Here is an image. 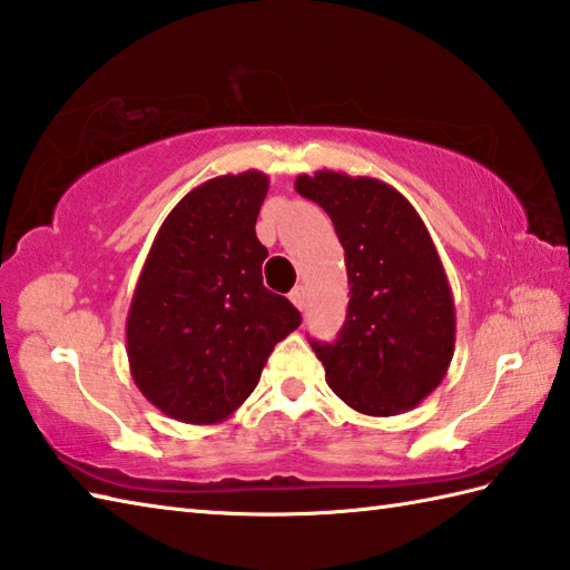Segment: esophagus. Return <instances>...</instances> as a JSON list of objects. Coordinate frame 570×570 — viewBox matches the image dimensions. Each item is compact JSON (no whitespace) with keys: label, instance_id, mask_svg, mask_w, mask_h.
<instances>
[{"label":"esophagus","instance_id":"esophagus-1","mask_svg":"<svg viewBox=\"0 0 570 570\" xmlns=\"http://www.w3.org/2000/svg\"><path fill=\"white\" fill-rule=\"evenodd\" d=\"M288 298H292V304H294L298 311H306L308 298H306V288H304V286H296L294 292L288 294Z\"/></svg>","mask_w":570,"mask_h":570}]
</instances>
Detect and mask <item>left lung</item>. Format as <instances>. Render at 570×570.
Returning <instances> with one entry per match:
<instances>
[{
    "label": "left lung",
    "mask_w": 570,
    "mask_h": 570,
    "mask_svg": "<svg viewBox=\"0 0 570 570\" xmlns=\"http://www.w3.org/2000/svg\"><path fill=\"white\" fill-rule=\"evenodd\" d=\"M294 186L331 215L345 249V325L333 345L311 343L325 382L365 416L414 409L443 382L455 350L451 284L426 225L380 178L323 168Z\"/></svg>",
    "instance_id": "left-lung-1"
}]
</instances>
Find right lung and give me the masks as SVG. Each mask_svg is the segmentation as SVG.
<instances>
[{
    "label": "right lung",
    "mask_w": 570,
    "mask_h": 570,
    "mask_svg": "<svg viewBox=\"0 0 570 570\" xmlns=\"http://www.w3.org/2000/svg\"><path fill=\"white\" fill-rule=\"evenodd\" d=\"M262 171L205 180L166 215L127 316L131 380L166 416L210 426L245 404L272 350L301 325L262 284L269 252L254 225Z\"/></svg>",
    "instance_id": "add662e5"
}]
</instances>
